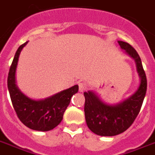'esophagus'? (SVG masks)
<instances>
[{
    "instance_id": "34e87169",
    "label": "esophagus",
    "mask_w": 155,
    "mask_h": 155,
    "mask_svg": "<svg viewBox=\"0 0 155 155\" xmlns=\"http://www.w3.org/2000/svg\"><path fill=\"white\" fill-rule=\"evenodd\" d=\"M86 89L85 84L84 82H79V90L80 92H84Z\"/></svg>"
}]
</instances>
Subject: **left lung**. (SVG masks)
Returning <instances> with one entry per match:
<instances>
[{
    "mask_svg": "<svg viewBox=\"0 0 155 155\" xmlns=\"http://www.w3.org/2000/svg\"><path fill=\"white\" fill-rule=\"evenodd\" d=\"M121 49L134 59L140 85L132 96L114 105L101 101L92 91L84 92V114L88 128L97 135L112 137L124 133L133 124L140 112L147 88V80L141 60L133 46L124 41H118Z\"/></svg>",
    "mask_w": 155,
    "mask_h": 155,
    "instance_id": "8db88e82",
    "label": "left lung"
}]
</instances>
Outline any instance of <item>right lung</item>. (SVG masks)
<instances>
[{"mask_svg": "<svg viewBox=\"0 0 155 155\" xmlns=\"http://www.w3.org/2000/svg\"><path fill=\"white\" fill-rule=\"evenodd\" d=\"M27 44L25 42L20 45L15 53L9 68L7 85L14 109L20 121L31 129L46 132L54 129L61 123L71 98L78 92L79 86L74 85L43 100H33L23 94L16 85L15 72L20 53Z\"/></svg>", "mask_w": 155, "mask_h": 155, "instance_id": "add662e5", "label": "right lung"}]
</instances>
